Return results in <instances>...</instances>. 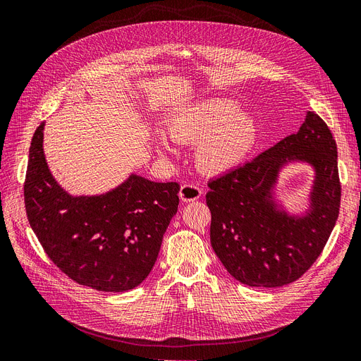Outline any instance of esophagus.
Wrapping results in <instances>:
<instances>
[{
	"label": "esophagus",
	"instance_id": "34e87169",
	"mask_svg": "<svg viewBox=\"0 0 361 361\" xmlns=\"http://www.w3.org/2000/svg\"><path fill=\"white\" fill-rule=\"evenodd\" d=\"M201 190L198 188L197 185L194 183H185L182 188H180V192H179V197L180 200L183 201V203H191V201H195L201 197Z\"/></svg>",
	"mask_w": 361,
	"mask_h": 361
}]
</instances>
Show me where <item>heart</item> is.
Segmentation results:
<instances>
[{"label": "heart", "instance_id": "heart-1", "mask_svg": "<svg viewBox=\"0 0 361 361\" xmlns=\"http://www.w3.org/2000/svg\"><path fill=\"white\" fill-rule=\"evenodd\" d=\"M170 133L179 142L198 143L195 160L210 175L237 169L255 149L259 139L256 121L228 99L207 97L185 108L170 121ZM161 154L171 152L166 136L157 139Z\"/></svg>", "mask_w": 361, "mask_h": 361}]
</instances>
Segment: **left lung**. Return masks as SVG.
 <instances>
[{
    "label": "left lung",
    "mask_w": 361,
    "mask_h": 361,
    "mask_svg": "<svg viewBox=\"0 0 361 361\" xmlns=\"http://www.w3.org/2000/svg\"><path fill=\"white\" fill-rule=\"evenodd\" d=\"M307 162L314 169L309 209L289 214L273 197L283 166ZM210 243L226 271L252 287L296 281L323 252L341 204L338 149L327 124L312 111L290 135L209 182Z\"/></svg>",
    "instance_id": "1"
}]
</instances>
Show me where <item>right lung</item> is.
I'll list each match as a JSON object with an SVG mask.
<instances>
[{
    "label": "right lung",
    "mask_w": 361,
    "mask_h": 361,
    "mask_svg": "<svg viewBox=\"0 0 361 361\" xmlns=\"http://www.w3.org/2000/svg\"><path fill=\"white\" fill-rule=\"evenodd\" d=\"M34 133L23 186L27 221L53 264L78 284L126 292L145 280L178 212L179 183L132 173L99 195H71L53 178Z\"/></svg>",
    "instance_id": "add662e5"
}]
</instances>
